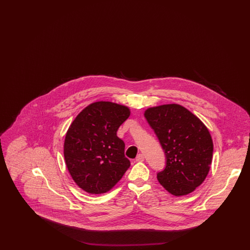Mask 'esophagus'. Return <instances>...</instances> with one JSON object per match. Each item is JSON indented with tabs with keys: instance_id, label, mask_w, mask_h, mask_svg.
<instances>
[{
	"instance_id": "obj_1",
	"label": "esophagus",
	"mask_w": 250,
	"mask_h": 250,
	"mask_svg": "<svg viewBox=\"0 0 250 250\" xmlns=\"http://www.w3.org/2000/svg\"><path fill=\"white\" fill-rule=\"evenodd\" d=\"M136 161H138V162H143V161H144V155L143 154L137 155Z\"/></svg>"
}]
</instances>
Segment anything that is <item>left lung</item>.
I'll return each instance as SVG.
<instances>
[{"label": "left lung", "mask_w": 250, "mask_h": 250, "mask_svg": "<svg viewBox=\"0 0 250 250\" xmlns=\"http://www.w3.org/2000/svg\"><path fill=\"white\" fill-rule=\"evenodd\" d=\"M144 116L155 131L166 167L158 182L174 196L195 190L205 180L213 158V142L207 127L188 109L177 104L148 108Z\"/></svg>", "instance_id": "left-lung-1"}]
</instances>
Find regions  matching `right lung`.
I'll list each match as a JSON object with an SVG mask.
<instances>
[{"label": "right lung", "mask_w": 250, "mask_h": 250, "mask_svg": "<svg viewBox=\"0 0 250 250\" xmlns=\"http://www.w3.org/2000/svg\"><path fill=\"white\" fill-rule=\"evenodd\" d=\"M129 115L125 106L99 101L85 107L72 123L63 155L72 178L84 191L110 190L130 167L125 143L117 137L120 125Z\"/></svg>", "instance_id": "add662e5"}]
</instances>
